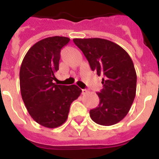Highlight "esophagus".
I'll return each mask as SVG.
<instances>
[{
    "label": "esophagus",
    "instance_id": "34e87169",
    "mask_svg": "<svg viewBox=\"0 0 159 159\" xmlns=\"http://www.w3.org/2000/svg\"><path fill=\"white\" fill-rule=\"evenodd\" d=\"M88 93V90L87 89H82V94L83 95H85V94Z\"/></svg>",
    "mask_w": 159,
    "mask_h": 159
}]
</instances>
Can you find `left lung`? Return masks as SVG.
Instances as JSON below:
<instances>
[{
  "label": "left lung",
  "mask_w": 159,
  "mask_h": 159,
  "mask_svg": "<svg viewBox=\"0 0 159 159\" xmlns=\"http://www.w3.org/2000/svg\"><path fill=\"white\" fill-rule=\"evenodd\" d=\"M92 71L102 75V89L97 93L99 106L90 111L95 123L111 126L127 115L136 95L137 75L128 53L117 43L101 38L73 39Z\"/></svg>",
  "instance_id": "1"
}]
</instances>
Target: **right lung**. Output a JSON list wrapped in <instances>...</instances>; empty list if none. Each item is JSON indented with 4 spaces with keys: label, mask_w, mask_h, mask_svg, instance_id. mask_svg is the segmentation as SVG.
<instances>
[{
    "label": "right lung",
    "mask_w": 159,
    "mask_h": 159,
    "mask_svg": "<svg viewBox=\"0 0 159 159\" xmlns=\"http://www.w3.org/2000/svg\"><path fill=\"white\" fill-rule=\"evenodd\" d=\"M70 39L51 36L36 42L26 53L20 69L22 99L31 117L48 128H56L66 122L71 102L80 95L76 85L54 84L59 70L60 50Z\"/></svg>",
    "instance_id": "add662e5"
}]
</instances>
